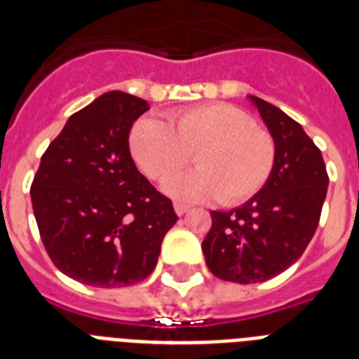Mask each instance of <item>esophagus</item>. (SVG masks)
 <instances>
[{
    "mask_svg": "<svg viewBox=\"0 0 359 359\" xmlns=\"http://www.w3.org/2000/svg\"><path fill=\"white\" fill-rule=\"evenodd\" d=\"M173 208H175V212H177V216H182V214L184 212H188V205H184V203H175L173 205Z\"/></svg>",
    "mask_w": 359,
    "mask_h": 359,
    "instance_id": "34e87169",
    "label": "esophagus"
}]
</instances>
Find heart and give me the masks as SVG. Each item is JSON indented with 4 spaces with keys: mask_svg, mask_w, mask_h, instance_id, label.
Returning <instances> with one entry per match:
<instances>
[{
    "mask_svg": "<svg viewBox=\"0 0 359 359\" xmlns=\"http://www.w3.org/2000/svg\"><path fill=\"white\" fill-rule=\"evenodd\" d=\"M135 163L152 180L168 179L196 152L199 168L171 177L165 191L184 201H248L266 186L276 165V141L244 109L216 102L168 117L135 121L130 130Z\"/></svg>",
    "mask_w": 359,
    "mask_h": 359,
    "instance_id": "1",
    "label": "heart"
}]
</instances>
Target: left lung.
Masks as SVG:
<instances>
[{
	"mask_svg": "<svg viewBox=\"0 0 359 359\" xmlns=\"http://www.w3.org/2000/svg\"><path fill=\"white\" fill-rule=\"evenodd\" d=\"M276 141L266 186L242 207L212 210L203 240L208 270L233 283H261L285 272L317 231L328 173L323 154L300 124L266 100L250 97Z\"/></svg>",
	"mask_w": 359,
	"mask_h": 359,
	"instance_id": "1",
	"label": "left lung"
}]
</instances>
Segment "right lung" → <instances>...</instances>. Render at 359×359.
<instances>
[{
  "label": "right lung",
  "mask_w": 359,
  "mask_h": 359,
  "mask_svg": "<svg viewBox=\"0 0 359 359\" xmlns=\"http://www.w3.org/2000/svg\"><path fill=\"white\" fill-rule=\"evenodd\" d=\"M147 109L143 98L106 93L70 115L41 158L31 203L42 244L80 283L117 289L143 281L179 219L130 154V128Z\"/></svg>",
  "instance_id": "add662e5"
}]
</instances>
